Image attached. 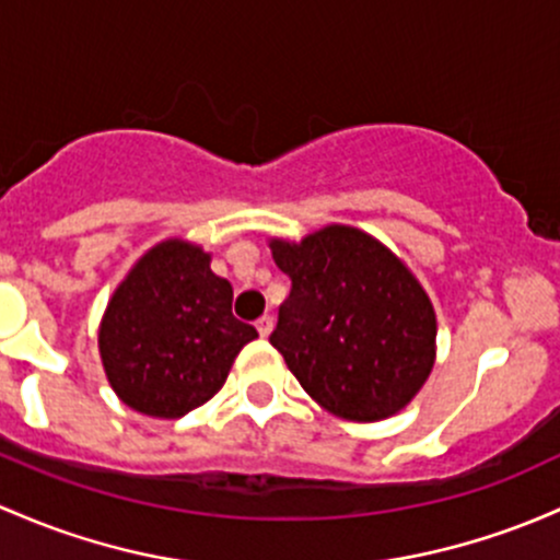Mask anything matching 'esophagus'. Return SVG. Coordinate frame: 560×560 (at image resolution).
Here are the masks:
<instances>
[{
    "instance_id": "esophagus-1",
    "label": "esophagus",
    "mask_w": 560,
    "mask_h": 560,
    "mask_svg": "<svg viewBox=\"0 0 560 560\" xmlns=\"http://www.w3.org/2000/svg\"><path fill=\"white\" fill-rule=\"evenodd\" d=\"M255 327H257V332L262 335V338H268V335H270V329H273V316H270V314L260 316V319L255 322Z\"/></svg>"
}]
</instances>
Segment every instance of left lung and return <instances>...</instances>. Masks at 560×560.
<instances>
[{
	"label": "left lung",
	"mask_w": 560,
	"mask_h": 560,
	"mask_svg": "<svg viewBox=\"0 0 560 560\" xmlns=\"http://www.w3.org/2000/svg\"><path fill=\"white\" fill-rule=\"evenodd\" d=\"M290 276L270 346L329 413L381 421L402 410L434 362V308L373 235L329 225L300 244L270 241Z\"/></svg>",
	"instance_id": "obj_1"
}]
</instances>
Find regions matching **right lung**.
<instances>
[{
    "label": "right lung",
    "mask_w": 560,
    "mask_h": 560,
    "mask_svg": "<svg viewBox=\"0 0 560 560\" xmlns=\"http://www.w3.org/2000/svg\"><path fill=\"white\" fill-rule=\"evenodd\" d=\"M201 246L163 241L112 295L98 332L104 370L128 408L179 419L209 402L257 329L233 316V287Z\"/></svg>",
    "instance_id": "right-lung-1"
}]
</instances>
